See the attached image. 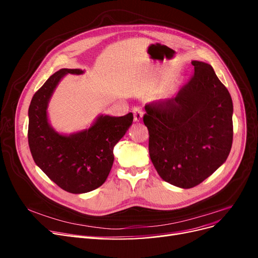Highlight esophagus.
<instances>
[{
    "label": "esophagus",
    "instance_id": "obj_1",
    "mask_svg": "<svg viewBox=\"0 0 258 258\" xmlns=\"http://www.w3.org/2000/svg\"><path fill=\"white\" fill-rule=\"evenodd\" d=\"M132 112H134V115H135V120L136 121H140L142 119L143 117V112L140 107H134V110H132Z\"/></svg>",
    "mask_w": 258,
    "mask_h": 258
}]
</instances>
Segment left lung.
<instances>
[{
	"instance_id": "8db88e82",
	"label": "left lung",
	"mask_w": 258,
	"mask_h": 258,
	"mask_svg": "<svg viewBox=\"0 0 258 258\" xmlns=\"http://www.w3.org/2000/svg\"><path fill=\"white\" fill-rule=\"evenodd\" d=\"M194 76L175 97L145 104L148 151L159 176L179 188L204 182L227 159L232 100L213 68L194 60Z\"/></svg>"
}]
</instances>
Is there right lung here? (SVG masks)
<instances>
[{"instance_id": "1", "label": "right lung", "mask_w": 258, "mask_h": 258, "mask_svg": "<svg viewBox=\"0 0 258 258\" xmlns=\"http://www.w3.org/2000/svg\"><path fill=\"white\" fill-rule=\"evenodd\" d=\"M85 70L61 69L38 89L29 106L28 140L36 166L62 189L85 194L98 188L108 176L114 162V146L134 121L129 113L116 117L100 114L88 128L62 134L49 121L48 105L59 83L68 74Z\"/></svg>"}]
</instances>
